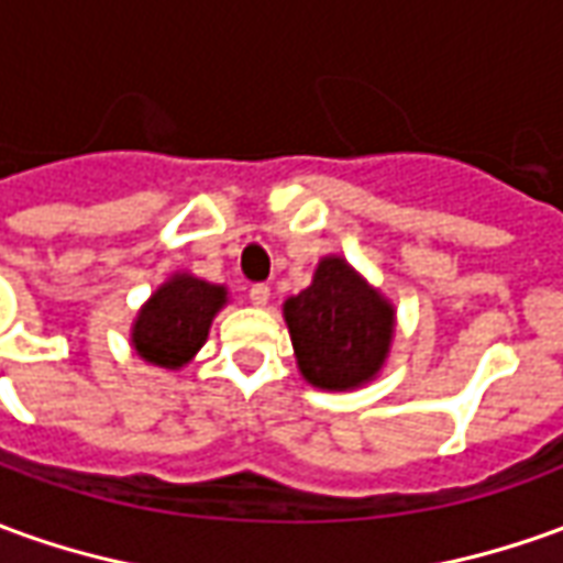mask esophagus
Instances as JSON below:
<instances>
[{
  "label": "esophagus",
  "instance_id": "obj_1",
  "mask_svg": "<svg viewBox=\"0 0 563 563\" xmlns=\"http://www.w3.org/2000/svg\"><path fill=\"white\" fill-rule=\"evenodd\" d=\"M247 297H251V303L254 306H266L269 303V285H251Z\"/></svg>",
  "mask_w": 563,
  "mask_h": 563
}]
</instances>
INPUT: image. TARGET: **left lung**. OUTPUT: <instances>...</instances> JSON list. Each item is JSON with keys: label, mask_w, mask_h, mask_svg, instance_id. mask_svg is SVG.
Wrapping results in <instances>:
<instances>
[{"label": "left lung", "mask_w": 563, "mask_h": 563, "mask_svg": "<svg viewBox=\"0 0 563 563\" xmlns=\"http://www.w3.org/2000/svg\"><path fill=\"white\" fill-rule=\"evenodd\" d=\"M297 367L312 386L346 393L377 377L395 336V306L343 257H324L312 285L285 300Z\"/></svg>", "instance_id": "obj_1"}]
</instances>
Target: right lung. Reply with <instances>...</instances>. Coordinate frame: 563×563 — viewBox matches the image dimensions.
<instances>
[{"label": "right lung", "instance_id": "right-lung-1", "mask_svg": "<svg viewBox=\"0 0 563 563\" xmlns=\"http://www.w3.org/2000/svg\"><path fill=\"white\" fill-rule=\"evenodd\" d=\"M227 306V288L177 273L143 303L131 328V346L143 362L177 371L205 346L214 316Z\"/></svg>", "mask_w": 563, "mask_h": 563}]
</instances>
